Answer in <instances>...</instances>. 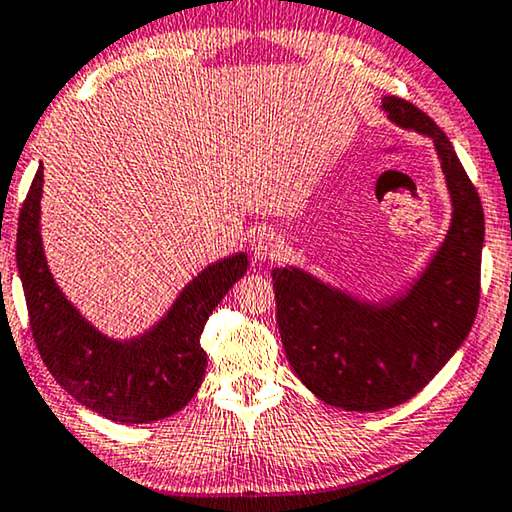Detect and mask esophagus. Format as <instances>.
<instances>
[{"mask_svg":"<svg viewBox=\"0 0 512 512\" xmlns=\"http://www.w3.org/2000/svg\"><path fill=\"white\" fill-rule=\"evenodd\" d=\"M280 250H283V243L276 234L271 232V229H259L253 239V257L257 262H273L280 255Z\"/></svg>","mask_w":512,"mask_h":512,"instance_id":"esophagus-1","label":"esophagus"}]
</instances>
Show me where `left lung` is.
Returning a JSON list of instances; mask_svg holds the SVG:
<instances>
[{"label": "left lung", "instance_id": "1", "mask_svg": "<svg viewBox=\"0 0 512 512\" xmlns=\"http://www.w3.org/2000/svg\"><path fill=\"white\" fill-rule=\"evenodd\" d=\"M392 122L434 139L452 197V225L406 297L373 306L308 273L273 269L276 322L287 362L329 406L376 413L408 401L443 369L473 327L480 304L485 213L443 129L401 97H385Z\"/></svg>", "mask_w": 512, "mask_h": 512}]
</instances>
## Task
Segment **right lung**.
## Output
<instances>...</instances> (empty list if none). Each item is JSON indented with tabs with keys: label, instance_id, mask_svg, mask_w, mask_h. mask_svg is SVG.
<instances>
[{
	"label": "right lung",
	"instance_id": "1",
	"mask_svg": "<svg viewBox=\"0 0 512 512\" xmlns=\"http://www.w3.org/2000/svg\"><path fill=\"white\" fill-rule=\"evenodd\" d=\"M43 167L18 218L16 259L39 355L53 378L85 408L120 424L155 422L181 410L206 373L201 331L248 269L232 255L199 273L160 325L132 341H111L81 318L50 276L41 248Z\"/></svg>",
	"mask_w": 512,
	"mask_h": 512
}]
</instances>
